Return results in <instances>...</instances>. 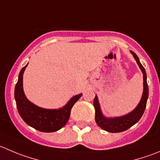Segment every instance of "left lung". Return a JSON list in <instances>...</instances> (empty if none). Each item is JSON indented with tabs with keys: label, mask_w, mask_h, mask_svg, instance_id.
I'll list each match as a JSON object with an SVG mask.
<instances>
[{
	"label": "left lung",
	"mask_w": 160,
	"mask_h": 160,
	"mask_svg": "<svg viewBox=\"0 0 160 160\" xmlns=\"http://www.w3.org/2000/svg\"><path fill=\"white\" fill-rule=\"evenodd\" d=\"M133 56L135 58L138 65L140 67L142 73H143V94H142V99L138 103V106L131 112L128 114L119 117H113L108 118L103 116L100 108V105H99L98 99L97 96H95L94 99V107L95 108V121L96 123L104 131H106L108 132L111 133H119L123 132V131H127L130 128L135 124L136 123L139 121V119L142 118L144 112H145V107H146L147 100L148 97V87L147 83V76L146 72H145V68L143 67L139 61L138 57L137 56L134 52H131Z\"/></svg>",
	"instance_id": "1"
}]
</instances>
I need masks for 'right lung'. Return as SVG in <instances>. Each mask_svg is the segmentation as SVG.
I'll return each instance as SVG.
<instances>
[{
    "instance_id": "1",
    "label": "right lung",
    "mask_w": 160,
    "mask_h": 160,
    "mask_svg": "<svg viewBox=\"0 0 160 160\" xmlns=\"http://www.w3.org/2000/svg\"><path fill=\"white\" fill-rule=\"evenodd\" d=\"M27 65L20 71L15 88V99L18 113L29 126L37 131L48 133L58 131L66 124L70 116L72 107L81 97L82 94L72 97L65 106L58 109H47L34 105L26 98L23 91V72Z\"/></svg>"
}]
</instances>
